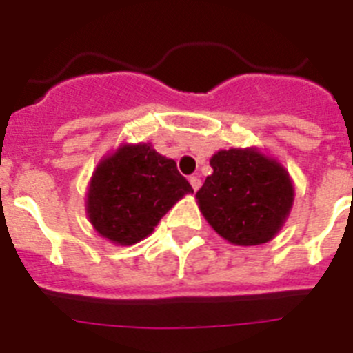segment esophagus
<instances>
[{
  "instance_id": "esophagus-1",
  "label": "esophagus",
  "mask_w": 353,
  "mask_h": 353,
  "mask_svg": "<svg viewBox=\"0 0 353 353\" xmlns=\"http://www.w3.org/2000/svg\"><path fill=\"white\" fill-rule=\"evenodd\" d=\"M189 182H191V185H192V189H194V191H198L199 187H201V179H199V176H191V179H189Z\"/></svg>"
}]
</instances>
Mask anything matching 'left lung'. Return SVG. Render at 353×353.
I'll use <instances>...</instances> for the list:
<instances>
[{
    "label": "left lung",
    "instance_id": "left-lung-1",
    "mask_svg": "<svg viewBox=\"0 0 353 353\" xmlns=\"http://www.w3.org/2000/svg\"><path fill=\"white\" fill-rule=\"evenodd\" d=\"M214 173L196 192L198 207L217 235L235 245L267 244L293 207V180L281 162L256 146L219 150Z\"/></svg>",
    "mask_w": 353,
    "mask_h": 353
}]
</instances>
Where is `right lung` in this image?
Returning <instances> with one entry per match:
<instances>
[{"label":"right lung","instance_id":"right-lung-1","mask_svg":"<svg viewBox=\"0 0 353 353\" xmlns=\"http://www.w3.org/2000/svg\"><path fill=\"white\" fill-rule=\"evenodd\" d=\"M191 192L173 159L155 152L150 143H123L97 164L86 192V215L109 242L132 245Z\"/></svg>","mask_w":353,"mask_h":353}]
</instances>
